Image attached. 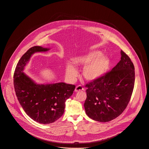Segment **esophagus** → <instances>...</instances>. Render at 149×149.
<instances>
[{
  "label": "esophagus",
  "instance_id": "34e87169",
  "mask_svg": "<svg viewBox=\"0 0 149 149\" xmlns=\"http://www.w3.org/2000/svg\"><path fill=\"white\" fill-rule=\"evenodd\" d=\"M84 88H83V87L81 85H79V86H77L75 89V91L76 92H78V91H84Z\"/></svg>",
  "mask_w": 149,
  "mask_h": 149
}]
</instances>
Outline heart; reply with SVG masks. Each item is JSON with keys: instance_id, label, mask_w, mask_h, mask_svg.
<instances>
[{"instance_id": "heart-1", "label": "heart", "mask_w": 149, "mask_h": 149, "mask_svg": "<svg viewBox=\"0 0 149 149\" xmlns=\"http://www.w3.org/2000/svg\"><path fill=\"white\" fill-rule=\"evenodd\" d=\"M100 52L95 51L84 56H78L73 59V63L76 66L84 67L83 70V76L89 81H95L108 71L110 66L111 61L106 55H101ZM67 75L70 77L77 75V71L71 65L66 68Z\"/></svg>"}]
</instances>
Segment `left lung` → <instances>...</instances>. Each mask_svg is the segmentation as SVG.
Here are the masks:
<instances>
[{
    "label": "left lung",
    "mask_w": 149,
    "mask_h": 149,
    "mask_svg": "<svg viewBox=\"0 0 149 149\" xmlns=\"http://www.w3.org/2000/svg\"><path fill=\"white\" fill-rule=\"evenodd\" d=\"M120 61L101 78L86 84L84 108L92 119L106 123L119 116L131 99L135 82V69L130 57L120 50Z\"/></svg>",
    "instance_id": "1"
}]
</instances>
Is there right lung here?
I'll return each instance as SVG.
<instances>
[{
  "label": "right lung",
  "instance_id": "obj_1",
  "mask_svg": "<svg viewBox=\"0 0 149 149\" xmlns=\"http://www.w3.org/2000/svg\"><path fill=\"white\" fill-rule=\"evenodd\" d=\"M49 50L41 46L29 49L18 61L13 74V86L20 104L32 119L42 124L54 123L62 116L65 102L75 88L65 83L37 84L23 72L33 53Z\"/></svg>",
  "mask_w": 149,
  "mask_h": 149
}]
</instances>
